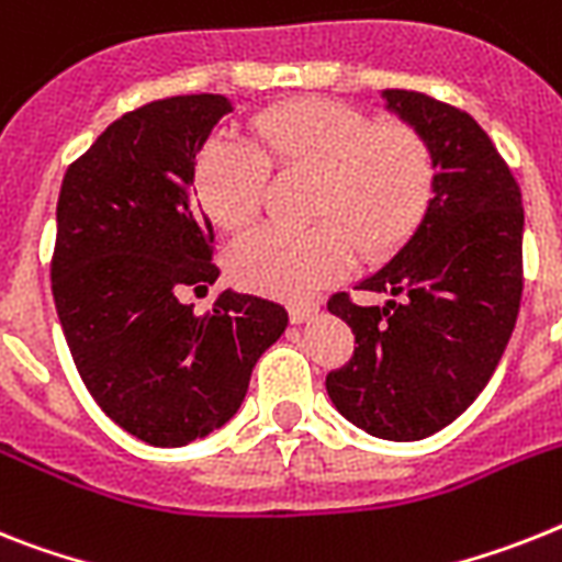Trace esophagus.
Wrapping results in <instances>:
<instances>
[{
	"instance_id": "esophagus-1",
	"label": "esophagus",
	"mask_w": 562,
	"mask_h": 562,
	"mask_svg": "<svg viewBox=\"0 0 562 562\" xmlns=\"http://www.w3.org/2000/svg\"><path fill=\"white\" fill-rule=\"evenodd\" d=\"M315 313H318V304H310V301H299V304H290V322L292 324L310 322Z\"/></svg>"
}]
</instances>
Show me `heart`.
Masks as SVG:
<instances>
[{
	"label": "heart",
	"instance_id": "1",
	"mask_svg": "<svg viewBox=\"0 0 562 562\" xmlns=\"http://www.w3.org/2000/svg\"><path fill=\"white\" fill-rule=\"evenodd\" d=\"M270 169L313 175L307 229H258L226 255L244 290L304 299L336 281L353 261H375L402 247L428 215L437 160L407 123H375L353 105L304 97L263 111L252 146L212 137L194 166V192L221 229L252 224L267 198Z\"/></svg>",
	"mask_w": 562,
	"mask_h": 562
}]
</instances>
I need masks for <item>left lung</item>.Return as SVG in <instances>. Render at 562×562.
Instances as JSON below:
<instances>
[{
    "mask_svg": "<svg viewBox=\"0 0 562 562\" xmlns=\"http://www.w3.org/2000/svg\"><path fill=\"white\" fill-rule=\"evenodd\" d=\"M382 97L434 148L437 189L414 238L356 286L382 307L327 301L356 336L327 393L370 437L414 442L451 425L503 359L522 299V194L471 114L405 88Z\"/></svg>",
    "mask_w": 562,
    "mask_h": 562,
    "instance_id": "obj_1",
    "label": "left lung"
}]
</instances>
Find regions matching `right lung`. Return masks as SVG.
I'll return each mask as SVG.
<instances>
[{"label": "right lung", "mask_w": 562, "mask_h": 562, "mask_svg": "<svg viewBox=\"0 0 562 562\" xmlns=\"http://www.w3.org/2000/svg\"><path fill=\"white\" fill-rule=\"evenodd\" d=\"M232 103L166 97L128 111L77 157L57 201L50 292L82 382L132 437L180 448L238 414L255 361L286 327L276 301L221 292L215 232L189 187L194 160Z\"/></svg>", "instance_id": "add662e5"}]
</instances>
